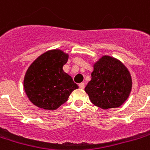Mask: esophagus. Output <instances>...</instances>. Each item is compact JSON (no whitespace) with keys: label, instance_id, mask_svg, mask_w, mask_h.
Segmentation results:
<instances>
[{"label":"esophagus","instance_id":"1","mask_svg":"<svg viewBox=\"0 0 150 150\" xmlns=\"http://www.w3.org/2000/svg\"><path fill=\"white\" fill-rule=\"evenodd\" d=\"M79 87L81 88V89H84V87H85V83H79Z\"/></svg>","mask_w":150,"mask_h":150}]
</instances>
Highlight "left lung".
I'll return each instance as SVG.
<instances>
[{
	"label": "left lung",
	"mask_w": 150,
	"mask_h": 150,
	"mask_svg": "<svg viewBox=\"0 0 150 150\" xmlns=\"http://www.w3.org/2000/svg\"><path fill=\"white\" fill-rule=\"evenodd\" d=\"M91 80L85 87L93 105L101 109L119 108L130 96L132 78L120 60L102 56L93 65Z\"/></svg>",
	"instance_id": "8db88e82"
}]
</instances>
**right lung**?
<instances>
[{"label":"right lung","mask_w":150,"mask_h":150,"mask_svg":"<svg viewBox=\"0 0 150 150\" xmlns=\"http://www.w3.org/2000/svg\"><path fill=\"white\" fill-rule=\"evenodd\" d=\"M69 54L48 50L31 63L25 73L23 88L30 102L45 110H56L67 101L79 86L63 70Z\"/></svg>","instance_id":"add662e5"}]
</instances>
